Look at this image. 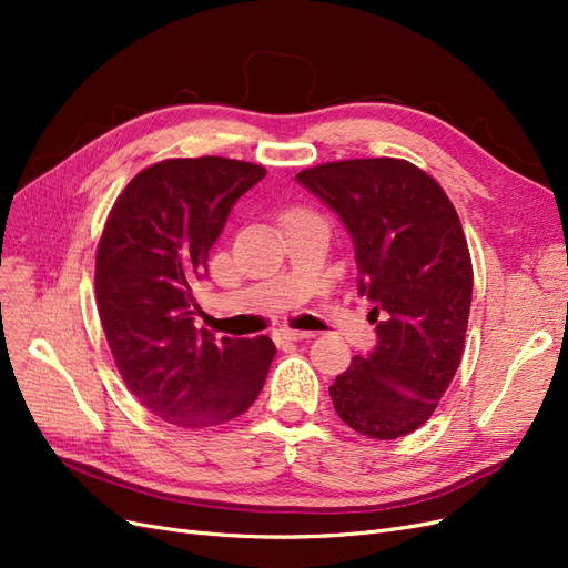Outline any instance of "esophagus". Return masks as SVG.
Wrapping results in <instances>:
<instances>
[{
    "mask_svg": "<svg viewBox=\"0 0 568 568\" xmlns=\"http://www.w3.org/2000/svg\"><path fill=\"white\" fill-rule=\"evenodd\" d=\"M274 336H277V341H303V338H313L315 334H313V332H296V329H286V326H284V329H280V332L274 334Z\"/></svg>",
    "mask_w": 568,
    "mask_h": 568,
    "instance_id": "obj_1",
    "label": "esophagus"
}]
</instances>
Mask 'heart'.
<instances>
[{"instance_id": "1", "label": "heart", "mask_w": 568, "mask_h": 568, "mask_svg": "<svg viewBox=\"0 0 568 568\" xmlns=\"http://www.w3.org/2000/svg\"><path fill=\"white\" fill-rule=\"evenodd\" d=\"M294 213H303V211H294ZM294 213H288V215H294Z\"/></svg>"}]
</instances>
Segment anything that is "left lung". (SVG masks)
<instances>
[{"instance_id": "obj_1", "label": "left lung", "mask_w": 568, "mask_h": 568, "mask_svg": "<svg viewBox=\"0 0 568 568\" xmlns=\"http://www.w3.org/2000/svg\"><path fill=\"white\" fill-rule=\"evenodd\" d=\"M351 232L357 294L374 307L376 348L355 355L329 395L353 432L393 440L434 415L459 367L474 270L455 205L403 159H353L301 170Z\"/></svg>"}]
</instances>
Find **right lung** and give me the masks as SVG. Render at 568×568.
I'll return each mask as SVG.
<instances>
[{
	"mask_svg": "<svg viewBox=\"0 0 568 568\" xmlns=\"http://www.w3.org/2000/svg\"><path fill=\"white\" fill-rule=\"evenodd\" d=\"M263 165L168 159L136 173L113 203L97 246V307L115 367L159 419L182 428L225 424L263 390L272 338L196 329L194 286L239 196Z\"/></svg>",
	"mask_w": 568,
	"mask_h": 568,
	"instance_id": "right-lung-1",
	"label": "right lung"
}]
</instances>
